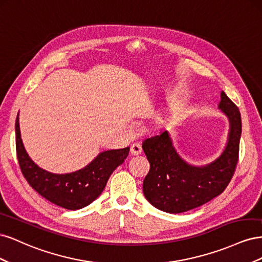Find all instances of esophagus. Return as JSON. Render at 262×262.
Masks as SVG:
<instances>
[{
    "instance_id": "34e87169",
    "label": "esophagus",
    "mask_w": 262,
    "mask_h": 262,
    "mask_svg": "<svg viewBox=\"0 0 262 262\" xmlns=\"http://www.w3.org/2000/svg\"><path fill=\"white\" fill-rule=\"evenodd\" d=\"M130 152H131L132 155H140L142 153V146L140 144H138V143L133 144V145H131Z\"/></svg>"
}]
</instances>
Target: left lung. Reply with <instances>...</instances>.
<instances>
[{"label": "left lung", "mask_w": 262, "mask_h": 262, "mask_svg": "<svg viewBox=\"0 0 262 262\" xmlns=\"http://www.w3.org/2000/svg\"><path fill=\"white\" fill-rule=\"evenodd\" d=\"M219 109L228 119V137L223 152L208 164L186 162L167 130L143 141L142 148L149 162L143 193L156 209L167 213L192 210L221 194L229 184L238 162L242 118L239 109L224 92H221Z\"/></svg>", "instance_id": "left-lung-1"}]
</instances>
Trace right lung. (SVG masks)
<instances>
[{
	"instance_id": "obj_1",
	"label": "right lung",
	"mask_w": 262,
	"mask_h": 262,
	"mask_svg": "<svg viewBox=\"0 0 262 262\" xmlns=\"http://www.w3.org/2000/svg\"><path fill=\"white\" fill-rule=\"evenodd\" d=\"M16 118V152L19 167L31 188L45 199L67 210H80L95 201L104 191L114 170L129 155L130 147L100 152L85 167L68 173H53L31 160L23 144L19 118Z\"/></svg>"
}]
</instances>
